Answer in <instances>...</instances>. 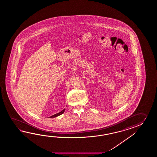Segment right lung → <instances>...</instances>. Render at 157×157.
<instances>
[{
  "label": "right lung",
  "mask_w": 157,
  "mask_h": 157,
  "mask_svg": "<svg viewBox=\"0 0 157 157\" xmlns=\"http://www.w3.org/2000/svg\"><path fill=\"white\" fill-rule=\"evenodd\" d=\"M65 111V109H64L63 110H62L61 112H59V113H58L57 114H54V115H53V116H52L51 117H50V118H54V117H57V116H60V115H61L62 114H63L64 113V112Z\"/></svg>",
  "instance_id": "1"
}]
</instances>
